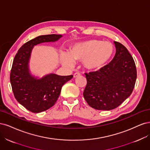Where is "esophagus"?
<instances>
[{"instance_id": "esophagus-1", "label": "esophagus", "mask_w": 150, "mask_h": 150, "mask_svg": "<svg viewBox=\"0 0 150 150\" xmlns=\"http://www.w3.org/2000/svg\"><path fill=\"white\" fill-rule=\"evenodd\" d=\"M80 74L79 73V72H76V73H75V74H74V78H76V77L79 76H80Z\"/></svg>"}]
</instances>
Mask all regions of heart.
<instances>
[{"label":"heart","instance_id":"b5f03b06","mask_svg":"<svg viewBox=\"0 0 150 150\" xmlns=\"http://www.w3.org/2000/svg\"><path fill=\"white\" fill-rule=\"evenodd\" d=\"M113 53V47L111 43L90 40L75 43L69 54L62 53L61 60L63 64L69 67L74 65V60H83L86 68L96 70L109 60Z\"/></svg>","mask_w":150,"mask_h":150}]
</instances>
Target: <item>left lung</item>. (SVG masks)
I'll use <instances>...</instances> for the list:
<instances>
[{"label":"left lung","instance_id":"left-lung-1","mask_svg":"<svg viewBox=\"0 0 150 150\" xmlns=\"http://www.w3.org/2000/svg\"><path fill=\"white\" fill-rule=\"evenodd\" d=\"M116 54L109 64L99 70L85 74L87 83L83 96L91 107L111 110L132 94L137 80L134 60L127 48L114 41Z\"/></svg>","mask_w":150,"mask_h":150}]
</instances>
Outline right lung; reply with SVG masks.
Instances as JSON below:
<instances>
[{"instance_id":"obj_1","label":"right lung","mask_w":150,"mask_h":150,"mask_svg":"<svg viewBox=\"0 0 150 150\" xmlns=\"http://www.w3.org/2000/svg\"><path fill=\"white\" fill-rule=\"evenodd\" d=\"M62 35H40L23 45L14 58L10 80L16 99L33 113H40L51 108L59 98L62 86L73 75L60 76L49 74L42 77L32 74L30 60L35 45L42 43L55 42Z\"/></svg>"}]
</instances>
